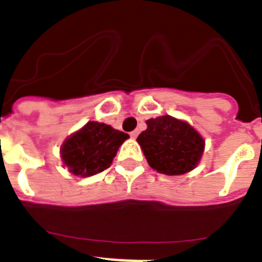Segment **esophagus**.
I'll use <instances>...</instances> for the list:
<instances>
[{"label":"esophagus","mask_w":262,"mask_h":262,"mask_svg":"<svg viewBox=\"0 0 262 262\" xmlns=\"http://www.w3.org/2000/svg\"><path fill=\"white\" fill-rule=\"evenodd\" d=\"M129 135H131V138L136 139V138H138V135H139V129H134L133 133L129 134Z\"/></svg>","instance_id":"obj_1"}]
</instances>
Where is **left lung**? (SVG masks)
I'll use <instances>...</instances> for the list:
<instances>
[{"instance_id":"1","label":"left lung","mask_w":262,"mask_h":262,"mask_svg":"<svg viewBox=\"0 0 262 262\" xmlns=\"http://www.w3.org/2000/svg\"><path fill=\"white\" fill-rule=\"evenodd\" d=\"M147 129L138 136L151 168L164 174H184L195 168L205 140L186 122L170 115L147 120Z\"/></svg>"}]
</instances>
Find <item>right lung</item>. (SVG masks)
I'll return each instance as SVG.
<instances>
[{
	"label": "right lung",
	"instance_id": "right-lung-1",
	"mask_svg": "<svg viewBox=\"0 0 262 262\" xmlns=\"http://www.w3.org/2000/svg\"><path fill=\"white\" fill-rule=\"evenodd\" d=\"M128 134L98 122H88L80 131L67 139L61 147L62 161L69 172L89 177L103 172L113 163L118 148Z\"/></svg>",
	"mask_w": 262,
	"mask_h": 262
}]
</instances>
